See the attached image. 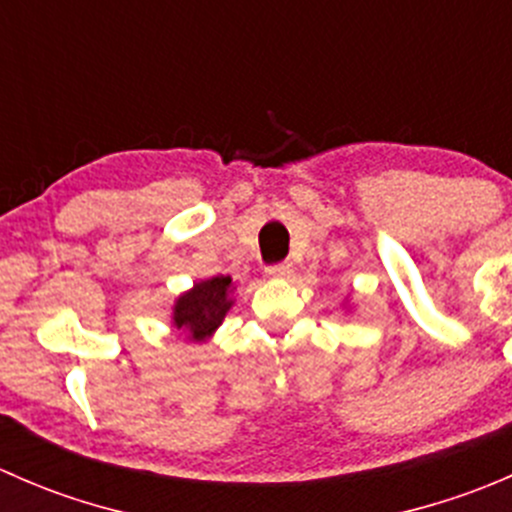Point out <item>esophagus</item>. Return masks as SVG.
<instances>
[{
	"label": "esophagus",
	"instance_id": "1",
	"mask_svg": "<svg viewBox=\"0 0 512 512\" xmlns=\"http://www.w3.org/2000/svg\"><path fill=\"white\" fill-rule=\"evenodd\" d=\"M265 272L270 277H289L292 275V265H289V262H277V265L265 267Z\"/></svg>",
	"mask_w": 512,
	"mask_h": 512
}]
</instances>
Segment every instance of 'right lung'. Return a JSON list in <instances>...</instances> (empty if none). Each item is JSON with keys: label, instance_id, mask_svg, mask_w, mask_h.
Segmentation results:
<instances>
[{"label": "right lung", "instance_id": "1", "mask_svg": "<svg viewBox=\"0 0 512 512\" xmlns=\"http://www.w3.org/2000/svg\"><path fill=\"white\" fill-rule=\"evenodd\" d=\"M230 277L220 275L213 280L198 282L190 292L178 297L173 312V324L183 329L190 339L200 342L213 334L225 319V312L232 307L230 299Z\"/></svg>", "mask_w": 512, "mask_h": 512}]
</instances>
